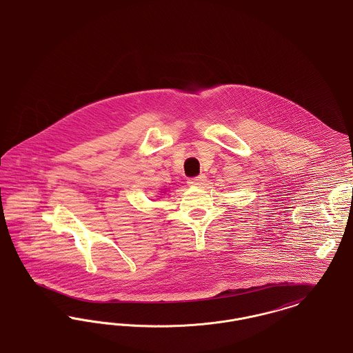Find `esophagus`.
Listing matches in <instances>:
<instances>
[{
	"label": "esophagus",
	"instance_id": "34e87169",
	"mask_svg": "<svg viewBox=\"0 0 353 353\" xmlns=\"http://www.w3.org/2000/svg\"><path fill=\"white\" fill-rule=\"evenodd\" d=\"M205 181H207V178H205L204 175H198V176L190 178L187 183L190 185H198V187H201V185H203L204 183H205Z\"/></svg>",
	"mask_w": 353,
	"mask_h": 353
}]
</instances>
